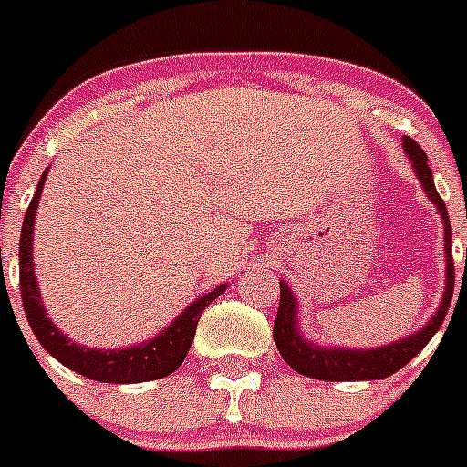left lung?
<instances>
[{"instance_id": "8db88e82", "label": "left lung", "mask_w": 467, "mask_h": 467, "mask_svg": "<svg viewBox=\"0 0 467 467\" xmlns=\"http://www.w3.org/2000/svg\"><path fill=\"white\" fill-rule=\"evenodd\" d=\"M403 148L408 160L412 161V169L421 182L423 192L435 203V208L442 215L444 224V256H447V286H444L442 303L435 312L431 322L423 328H419L412 336L403 337L399 342L384 345L375 349H348V348H324L315 342L306 340L303 333L298 331V312L296 298L286 282L280 280V306H277V317L273 324V340L280 349L282 358L306 378L324 379V382H363V379H384L393 375L396 370L412 361L419 352L431 342V337L440 331L444 317H447L451 294H454V256H451V224H449L447 205L440 199L435 190L433 173H431L429 157L421 150L417 140L410 136L403 139Z\"/></svg>"}]
</instances>
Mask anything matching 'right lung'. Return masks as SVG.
<instances>
[{
    "label": "right lung",
    "mask_w": 467,
    "mask_h": 467,
    "mask_svg": "<svg viewBox=\"0 0 467 467\" xmlns=\"http://www.w3.org/2000/svg\"><path fill=\"white\" fill-rule=\"evenodd\" d=\"M46 173L36 185V194L32 196L25 215L23 231H20V296H23L25 317L32 327L34 336L41 342V348L48 349L50 357L57 358L62 366L71 368L74 373L83 378L94 379V382L109 384H134L150 382V379H161L171 375L175 368L185 361L187 352L194 340L196 324L201 319V312L211 306L217 296L226 289V285L215 286L205 296L196 298L187 310H182L160 336L152 340H145L140 345H131L125 349H94L68 340L53 319L46 315L38 282L34 275V259H32V241H34V217H36L38 199L44 192Z\"/></svg>",
    "instance_id": "obj_1"
}]
</instances>
